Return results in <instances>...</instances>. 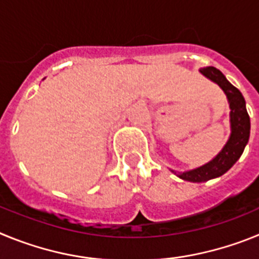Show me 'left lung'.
<instances>
[{
    "instance_id": "8db88e82",
    "label": "left lung",
    "mask_w": 259,
    "mask_h": 259,
    "mask_svg": "<svg viewBox=\"0 0 259 259\" xmlns=\"http://www.w3.org/2000/svg\"><path fill=\"white\" fill-rule=\"evenodd\" d=\"M200 72L205 75L207 79L218 84L227 96L231 109V136L226 145L223 146V149L206 164L197 167L194 170L185 171V172H176L171 170L179 176L180 179L192 183L207 182L227 172L241 157L249 141V135H250V118L246 111L245 100L242 97L241 92L226 79V76L218 68L210 66L206 68H201Z\"/></svg>"
}]
</instances>
